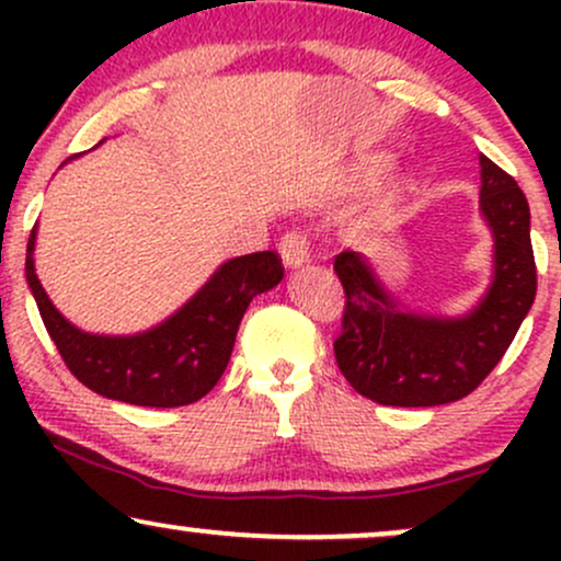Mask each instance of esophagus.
<instances>
[{
  "label": "esophagus",
  "instance_id": "34e87169",
  "mask_svg": "<svg viewBox=\"0 0 561 561\" xmlns=\"http://www.w3.org/2000/svg\"><path fill=\"white\" fill-rule=\"evenodd\" d=\"M279 255L287 266L298 268L308 261V240L302 231H287L279 240Z\"/></svg>",
  "mask_w": 561,
  "mask_h": 561
}]
</instances>
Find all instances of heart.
Here are the masks:
<instances>
[{
	"label": "heart",
	"mask_w": 561,
	"mask_h": 561,
	"mask_svg": "<svg viewBox=\"0 0 561 561\" xmlns=\"http://www.w3.org/2000/svg\"><path fill=\"white\" fill-rule=\"evenodd\" d=\"M388 165H390V158H385V156H377V158H371L369 163H366V169H364V179H366V182H371V179H377L379 173H382L385 169H388ZM396 197H398V192H390V195L382 199V205H379V208L375 210V216H382L385 210H388L390 205L396 203Z\"/></svg>",
	"instance_id": "heart-1"
}]
</instances>
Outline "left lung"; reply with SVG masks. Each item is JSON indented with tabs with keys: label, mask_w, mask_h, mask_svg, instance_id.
<instances>
[{
	"label": "left lung",
	"mask_w": 561,
	"mask_h": 561,
	"mask_svg": "<svg viewBox=\"0 0 561 561\" xmlns=\"http://www.w3.org/2000/svg\"><path fill=\"white\" fill-rule=\"evenodd\" d=\"M480 210L493 231V279L467 317L401 308L362 253L343 250L334 272L345 289L334 358L351 388L382 405H440L472 392L501 362L536 300V259L525 192L480 156Z\"/></svg>",
	"instance_id": "8db88e82"
}]
</instances>
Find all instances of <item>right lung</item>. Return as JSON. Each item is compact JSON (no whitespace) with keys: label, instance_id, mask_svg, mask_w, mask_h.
<instances>
[{"label":"right lung","instance_id":"1","mask_svg":"<svg viewBox=\"0 0 561 561\" xmlns=\"http://www.w3.org/2000/svg\"><path fill=\"white\" fill-rule=\"evenodd\" d=\"M34 248L36 227L25 250V279L70 375L113 401L152 409H173L208 396L227 369L250 300L279 285L285 276L274 250L240 255L218 266L216 274L158 327L111 337L83 332L57 311L36 276Z\"/></svg>","mask_w":561,"mask_h":561}]
</instances>
